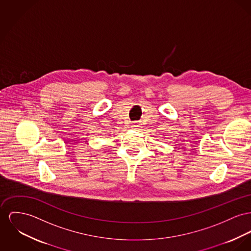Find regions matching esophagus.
I'll return each instance as SVG.
<instances>
[{
	"mask_svg": "<svg viewBox=\"0 0 251 251\" xmlns=\"http://www.w3.org/2000/svg\"><path fill=\"white\" fill-rule=\"evenodd\" d=\"M140 126H141L140 123H134L133 125H132V127H134V128H138Z\"/></svg>",
	"mask_w": 251,
	"mask_h": 251,
	"instance_id": "34e87169",
	"label": "esophagus"
}]
</instances>
